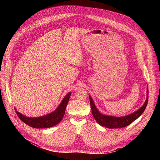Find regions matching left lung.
Segmentation results:
<instances>
[{"label":"left lung","instance_id":"1","mask_svg":"<svg viewBox=\"0 0 160 160\" xmlns=\"http://www.w3.org/2000/svg\"><path fill=\"white\" fill-rule=\"evenodd\" d=\"M92 114L96 121L100 124L108 128H120L126 127L136 120L141 114L143 113L148 104V89H147V98L145 103L139 109L131 114L123 117H115L112 115H104L100 113L96 107L94 101L91 97L89 95Z\"/></svg>","mask_w":160,"mask_h":160}]
</instances>
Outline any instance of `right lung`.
Wrapping results in <instances>:
<instances>
[{
    "instance_id": "1",
    "label": "right lung",
    "mask_w": 160,
    "mask_h": 160,
    "mask_svg": "<svg viewBox=\"0 0 160 160\" xmlns=\"http://www.w3.org/2000/svg\"><path fill=\"white\" fill-rule=\"evenodd\" d=\"M71 95V92L67 93L62 100V101L54 111L38 117H29L26 115H24L22 113L17 111L16 108L15 111L17 115L20 118V119L24 122L25 124H28L30 127L35 128H50L58 124L61 121L64 116L65 109L69 102L70 96Z\"/></svg>"
}]
</instances>
